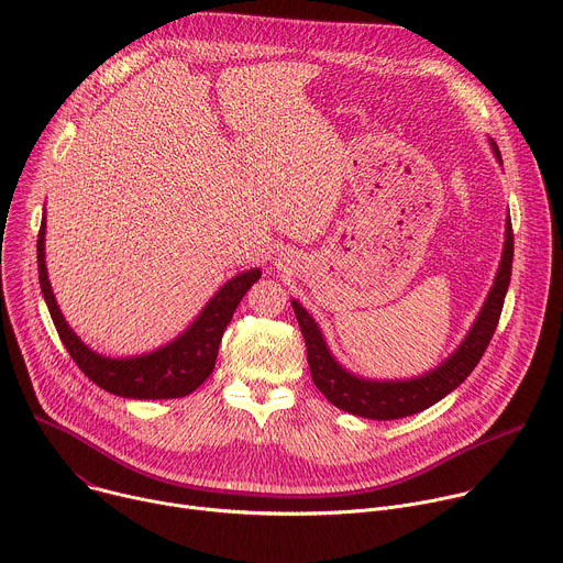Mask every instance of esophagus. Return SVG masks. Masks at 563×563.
Segmentation results:
<instances>
[{
    "instance_id": "obj_1",
    "label": "esophagus",
    "mask_w": 563,
    "mask_h": 563,
    "mask_svg": "<svg viewBox=\"0 0 563 563\" xmlns=\"http://www.w3.org/2000/svg\"><path fill=\"white\" fill-rule=\"evenodd\" d=\"M294 263L296 261H294V256L289 252H280L278 258H276V267L278 269H289V267H294Z\"/></svg>"
}]
</instances>
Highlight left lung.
<instances>
[{
  "instance_id": "left-lung-1",
  "label": "left lung",
  "mask_w": 563,
  "mask_h": 563,
  "mask_svg": "<svg viewBox=\"0 0 563 563\" xmlns=\"http://www.w3.org/2000/svg\"><path fill=\"white\" fill-rule=\"evenodd\" d=\"M490 146L495 151V157L501 163V153L495 140H490ZM512 254H515L512 224H510V218H506V240H504L499 269L488 291V298L484 307H481L478 316L474 318L470 332L443 363H439L434 369L415 378L376 380V378L352 374L330 352L323 332H320L318 323L309 316V311L296 298H291V307L305 339L307 363H309L313 385L323 391L330 404L336 406L339 410L350 412L354 417L372 419V421H391V419L412 417L439 404L441 398H445L452 389H456L467 378V374L476 367V363L481 361V356H484L497 330L499 316L504 309V298L510 285Z\"/></svg>"
}]
</instances>
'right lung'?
Masks as SVG:
<instances>
[{
	"instance_id": "1",
	"label": "right lung",
	"mask_w": 563,
	"mask_h": 563,
	"mask_svg": "<svg viewBox=\"0 0 563 563\" xmlns=\"http://www.w3.org/2000/svg\"><path fill=\"white\" fill-rule=\"evenodd\" d=\"M44 240H46V213L42 218V227L37 235L40 287L66 352L70 354L75 365L82 369L98 387L124 398H148V400L180 398L198 389L213 372L218 345L222 341V334L229 325L238 302L243 300L247 289L263 274L256 267L229 278L216 291V296L209 298V302L196 316L194 323L167 345L146 354H137V356L113 358L91 350L66 323V318L51 289Z\"/></svg>"
}]
</instances>
